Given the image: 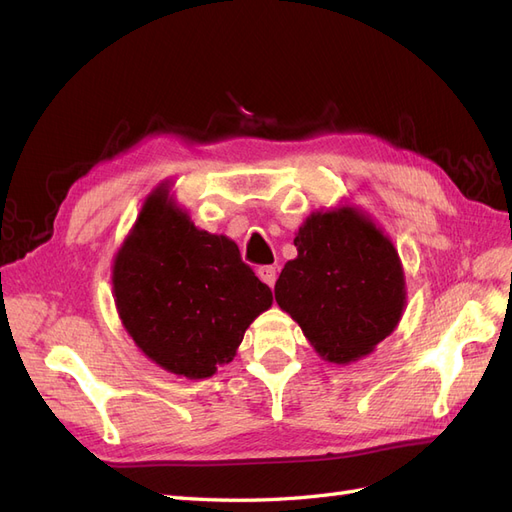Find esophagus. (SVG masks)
<instances>
[{"mask_svg":"<svg viewBox=\"0 0 512 512\" xmlns=\"http://www.w3.org/2000/svg\"><path fill=\"white\" fill-rule=\"evenodd\" d=\"M258 277H260V280L265 282L269 288H273V284H275V280H277V271H275V267H271V265L258 267Z\"/></svg>","mask_w":512,"mask_h":512,"instance_id":"34e87169","label":"esophagus"}]
</instances>
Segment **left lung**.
<instances>
[{
	"mask_svg": "<svg viewBox=\"0 0 512 512\" xmlns=\"http://www.w3.org/2000/svg\"><path fill=\"white\" fill-rule=\"evenodd\" d=\"M297 258L275 282V301L331 363L359 361L389 337L406 307L393 241L354 207L312 213Z\"/></svg>",
	"mask_w": 512,
	"mask_h": 512,
	"instance_id": "1",
	"label": "left lung"
}]
</instances>
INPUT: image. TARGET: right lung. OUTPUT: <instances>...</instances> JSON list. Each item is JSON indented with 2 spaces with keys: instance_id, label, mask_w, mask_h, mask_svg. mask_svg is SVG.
Wrapping results in <instances>:
<instances>
[{
  "instance_id": "right-lung-1",
  "label": "right lung",
  "mask_w": 512,
  "mask_h": 512,
  "mask_svg": "<svg viewBox=\"0 0 512 512\" xmlns=\"http://www.w3.org/2000/svg\"><path fill=\"white\" fill-rule=\"evenodd\" d=\"M113 294L134 344L190 380L230 363L245 329L273 303L237 243L198 230L164 188L145 200L115 256Z\"/></svg>"
}]
</instances>
